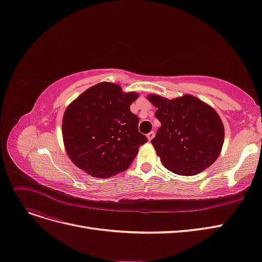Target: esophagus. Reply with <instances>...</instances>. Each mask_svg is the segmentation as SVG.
Here are the masks:
<instances>
[{
	"label": "esophagus",
	"mask_w": 262,
	"mask_h": 262,
	"mask_svg": "<svg viewBox=\"0 0 262 262\" xmlns=\"http://www.w3.org/2000/svg\"><path fill=\"white\" fill-rule=\"evenodd\" d=\"M146 137H147V140H148V141H151V140H152V138L155 137V133H154V131H150V132L146 135Z\"/></svg>",
	"instance_id": "1"
}]
</instances>
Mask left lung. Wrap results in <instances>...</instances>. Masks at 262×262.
Wrapping results in <instances>:
<instances>
[{
	"instance_id": "8db88e82",
	"label": "left lung",
	"mask_w": 262,
	"mask_h": 262,
	"mask_svg": "<svg viewBox=\"0 0 262 262\" xmlns=\"http://www.w3.org/2000/svg\"><path fill=\"white\" fill-rule=\"evenodd\" d=\"M161 127L150 143L160 161L180 176H195L219 157L224 142L222 120L213 108L193 95L168 100L147 95Z\"/></svg>"
}]
</instances>
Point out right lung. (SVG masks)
I'll use <instances>...</instances> for the list:
<instances>
[{
    "mask_svg": "<svg viewBox=\"0 0 262 262\" xmlns=\"http://www.w3.org/2000/svg\"><path fill=\"white\" fill-rule=\"evenodd\" d=\"M137 92L101 82L71 102L62 117V140L70 160L88 174L110 178L127 170L139 147L147 142L130 111Z\"/></svg>",
    "mask_w": 262,
    "mask_h": 262,
    "instance_id": "right-lung-1",
    "label": "right lung"
}]
</instances>
